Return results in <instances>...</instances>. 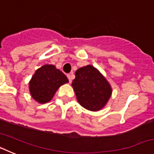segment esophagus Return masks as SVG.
I'll return each mask as SVG.
<instances>
[{
	"label": "esophagus",
	"instance_id": "1",
	"mask_svg": "<svg viewBox=\"0 0 154 154\" xmlns=\"http://www.w3.org/2000/svg\"><path fill=\"white\" fill-rule=\"evenodd\" d=\"M67 77L69 80V82H72V75H67Z\"/></svg>",
	"mask_w": 154,
	"mask_h": 154
}]
</instances>
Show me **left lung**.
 Listing matches in <instances>:
<instances>
[{
  "instance_id": "obj_1",
  "label": "left lung",
  "mask_w": 154,
  "mask_h": 154,
  "mask_svg": "<svg viewBox=\"0 0 154 154\" xmlns=\"http://www.w3.org/2000/svg\"><path fill=\"white\" fill-rule=\"evenodd\" d=\"M72 88L82 106L98 111L106 106L112 95V88L97 69L89 65L75 72Z\"/></svg>"
}]
</instances>
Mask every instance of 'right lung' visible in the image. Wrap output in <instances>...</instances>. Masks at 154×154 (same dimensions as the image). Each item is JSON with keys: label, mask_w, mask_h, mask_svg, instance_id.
Returning <instances> with one entry per match:
<instances>
[{"label": "right lung", "mask_w": 154, "mask_h": 154, "mask_svg": "<svg viewBox=\"0 0 154 154\" xmlns=\"http://www.w3.org/2000/svg\"><path fill=\"white\" fill-rule=\"evenodd\" d=\"M69 79L55 65H45L37 69L29 82L31 96L39 103L51 100L61 85L68 83Z\"/></svg>", "instance_id": "add662e5"}]
</instances>
